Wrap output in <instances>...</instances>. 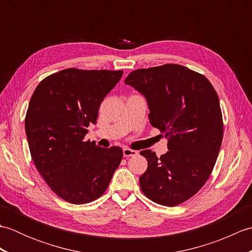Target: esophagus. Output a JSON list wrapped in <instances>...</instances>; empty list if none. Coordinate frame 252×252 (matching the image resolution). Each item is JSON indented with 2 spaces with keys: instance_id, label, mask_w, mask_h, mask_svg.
<instances>
[{
  "instance_id": "1",
  "label": "esophagus",
  "mask_w": 252,
  "mask_h": 252,
  "mask_svg": "<svg viewBox=\"0 0 252 252\" xmlns=\"http://www.w3.org/2000/svg\"><path fill=\"white\" fill-rule=\"evenodd\" d=\"M137 152L133 151V149L130 148H123V156L125 157H132V156H136Z\"/></svg>"
}]
</instances>
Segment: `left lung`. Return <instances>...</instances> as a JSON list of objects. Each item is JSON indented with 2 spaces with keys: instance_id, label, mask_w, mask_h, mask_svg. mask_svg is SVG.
I'll return each mask as SVG.
<instances>
[{
  "instance_id": "8db88e82",
  "label": "left lung",
  "mask_w": 252,
  "mask_h": 252,
  "mask_svg": "<svg viewBox=\"0 0 252 252\" xmlns=\"http://www.w3.org/2000/svg\"><path fill=\"white\" fill-rule=\"evenodd\" d=\"M125 83L145 96L149 122L168 138L169 152L159 158L141 152L148 162L141 189L159 205L178 206L199 191L216 164L223 140L218 94L203 74L176 63L137 69Z\"/></svg>"
}]
</instances>
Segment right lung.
Segmentation results:
<instances>
[{"instance_id": "right-lung-1", "label": "right lung", "mask_w": 252, "mask_h": 252, "mask_svg": "<svg viewBox=\"0 0 252 252\" xmlns=\"http://www.w3.org/2000/svg\"><path fill=\"white\" fill-rule=\"evenodd\" d=\"M122 74L63 69L42 80L31 96L25 120L31 158L51 189L68 202L97 199L121 162L120 147L101 148L84 137Z\"/></svg>"}]
</instances>
